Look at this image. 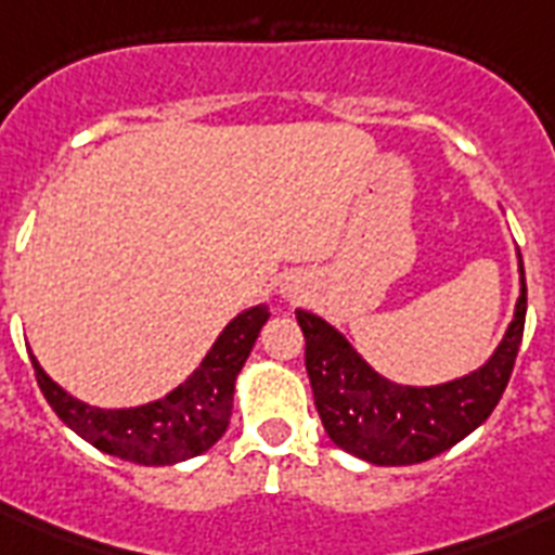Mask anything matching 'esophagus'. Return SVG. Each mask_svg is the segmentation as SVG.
Masks as SVG:
<instances>
[{"mask_svg":"<svg viewBox=\"0 0 555 555\" xmlns=\"http://www.w3.org/2000/svg\"><path fill=\"white\" fill-rule=\"evenodd\" d=\"M282 294H285L287 299H291V302H296V299H299V294H302V291H299V285H285V291H282Z\"/></svg>","mask_w":555,"mask_h":555,"instance_id":"esophagus-1","label":"esophagus"}]
</instances>
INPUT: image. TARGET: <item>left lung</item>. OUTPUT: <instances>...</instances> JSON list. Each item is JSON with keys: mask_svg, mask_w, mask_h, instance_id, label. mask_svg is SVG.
<instances>
[{"mask_svg": "<svg viewBox=\"0 0 555 555\" xmlns=\"http://www.w3.org/2000/svg\"><path fill=\"white\" fill-rule=\"evenodd\" d=\"M521 296L516 317L492 357L473 374L440 386H400L371 369L334 325L311 311H296L305 334V369L313 403L339 449L377 466H409L447 452L475 431L509 383L525 337L527 285L518 256Z\"/></svg>", "mask_w": 555, "mask_h": 555, "instance_id": "obj_1", "label": "left lung"}]
</instances>
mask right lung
Here are the masks:
<instances>
[{
	"mask_svg": "<svg viewBox=\"0 0 555 555\" xmlns=\"http://www.w3.org/2000/svg\"><path fill=\"white\" fill-rule=\"evenodd\" d=\"M268 317V305L238 313L181 386L134 409H98L82 403L56 386L34 354L30 363L48 405L91 447L132 464L169 466L207 452L227 431L233 414L235 377L247 363Z\"/></svg>",
	"mask_w": 555,
	"mask_h": 555,
	"instance_id": "right-lung-1",
	"label": "right lung"
}]
</instances>
